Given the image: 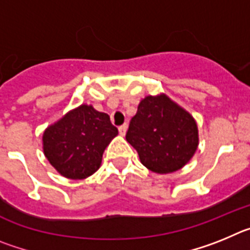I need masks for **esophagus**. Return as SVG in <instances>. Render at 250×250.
<instances>
[{"label": "esophagus", "instance_id": "obj_1", "mask_svg": "<svg viewBox=\"0 0 250 250\" xmlns=\"http://www.w3.org/2000/svg\"><path fill=\"white\" fill-rule=\"evenodd\" d=\"M127 131V125L126 124H124V125H121V126H119V132H120V135H125Z\"/></svg>", "mask_w": 250, "mask_h": 250}]
</instances>
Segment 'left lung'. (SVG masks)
<instances>
[{
  "label": "left lung",
  "mask_w": 250,
  "mask_h": 250,
  "mask_svg": "<svg viewBox=\"0 0 250 250\" xmlns=\"http://www.w3.org/2000/svg\"><path fill=\"white\" fill-rule=\"evenodd\" d=\"M126 140L136 149L141 164L158 174L182 169L199 143L193 116L167 95L146 96L140 101Z\"/></svg>",
  "instance_id": "1"
}]
</instances>
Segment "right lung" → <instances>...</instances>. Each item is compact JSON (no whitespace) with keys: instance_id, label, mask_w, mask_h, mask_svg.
Returning <instances> with one entry per match:
<instances>
[{"instance_id":"1","label":"right lung","mask_w":250,"mask_h":250,"mask_svg":"<svg viewBox=\"0 0 250 250\" xmlns=\"http://www.w3.org/2000/svg\"><path fill=\"white\" fill-rule=\"evenodd\" d=\"M116 135L109 115L81 105L45 130L43 154L62 176L85 179L100 167L104 150Z\"/></svg>"}]
</instances>
